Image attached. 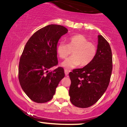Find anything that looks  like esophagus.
<instances>
[{
  "instance_id": "34e87169",
  "label": "esophagus",
  "mask_w": 127,
  "mask_h": 127,
  "mask_svg": "<svg viewBox=\"0 0 127 127\" xmlns=\"http://www.w3.org/2000/svg\"><path fill=\"white\" fill-rule=\"evenodd\" d=\"M64 73H65V75H67L68 73H69V72H68L67 70H66V69H65V70H64Z\"/></svg>"
}]
</instances>
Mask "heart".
<instances>
[{"label": "heart", "instance_id": "obj_1", "mask_svg": "<svg viewBox=\"0 0 127 127\" xmlns=\"http://www.w3.org/2000/svg\"><path fill=\"white\" fill-rule=\"evenodd\" d=\"M57 53L61 59H66L71 54L73 56L62 63L61 66L66 69L75 68L79 64L86 66L91 63L96 55L95 44L83 35H75L68 38V44L60 41L57 46Z\"/></svg>", "mask_w": 127, "mask_h": 127}]
</instances>
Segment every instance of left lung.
Listing matches in <instances>:
<instances>
[{
	"label": "left lung",
	"mask_w": 127,
	"mask_h": 127,
	"mask_svg": "<svg viewBox=\"0 0 127 127\" xmlns=\"http://www.w3.org/2000/svg\"><path fill=\"white\" fill-rule=\"evenodd\" d=\"M112 53L108 41L98 35L96 55L91 63L69 73L70 102L79 108H87L101 98L106 91L113 68Z\"/></svg>",
	"instance_id": "8db88e82"
}]
</instances>
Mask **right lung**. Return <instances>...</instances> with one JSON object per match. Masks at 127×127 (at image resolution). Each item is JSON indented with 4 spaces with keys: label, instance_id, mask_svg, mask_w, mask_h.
<instances>
[{
    "label": "right lung",
    "instance_id": "obj_1",
    "mask_svg": "<svg viewBox=\"0 0 127 127\" xmlns=\"http://www.w3.org/2000/svg\"><path fill=\"white\" fill-rule=\"evenodd\" d=\"M67 32L61 25H48L35 32L25 45L19 62V80L24 92L34 102L52 99L64 77L61 67L51 72L48 69L58 64L57 44Z\"/></svg>",
    "mask_w": 127,
    "mask_h": 127
}]
</instances>
